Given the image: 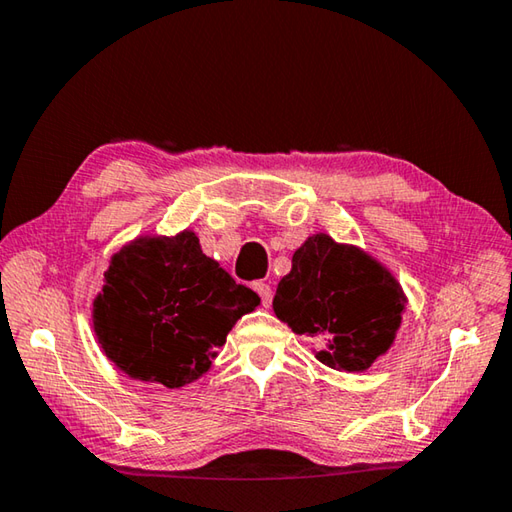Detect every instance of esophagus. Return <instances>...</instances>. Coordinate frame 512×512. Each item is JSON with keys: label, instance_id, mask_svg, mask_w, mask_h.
Returning <instances> with one entry per match:
<instances>
[{"label": "esophagus", "instance_id": "obj_1", "mask_svg": "<svg viewBox=\"0 0 512 512\" xmlns=\"http://www.w3.org/2000/svg\"><path fill=\"white\" fill-rule=\"evenodd\" d=\"M254 290L258 292V297H261V301H263V306L265 308H270V303H272V297H274V292H272V288L267 283H263V281H258V283H254Z\"/></svg>", "mask_w": 512, "mask_h": 512}]
</instances>
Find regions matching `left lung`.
Wrapping results in <instances>:
<instances>
[{"label":"left lung","mask_w":512,"mask_h":512,"mask_svg":"<svg viewBox=\"0 0 512 512\" xmlns=\"http://www.w3.org/2000/svg\"><path fill=\"white\" fill-rule=\"evenodd\" d=\"M274 312L317 339L315 357L335 371H366L396 342L407 297L387 267L355 245L315 233L294 251Z\"/></svg>","instance_id":"left-lung-1"}]
</instances>
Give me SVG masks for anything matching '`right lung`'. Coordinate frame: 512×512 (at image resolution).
<instances>
[{"label": "right lung", "mask_w": 512, "mask_h": 512, "mask_svg": "<svg viewBox=\"0 0 512 512\" xmlns=\"http://www.w3.org/2000/svg\"><path fill=\"white\" fill-rule=\"evenodd\" d=\"M258 303L184 229L139 236L116 251L92 324L105 357L125 375L179 389L211 369L229 330Z\"/></svg>", "instance_id": "add662e5"}]
</instances>
